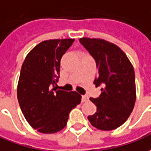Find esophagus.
Segmentation results:
<instances>
[{
	"label": "esophagus",
	"instance_id": "obj_1",
	"mask_svg": "<svg viewBox=\"0 0 151 151\" xmlns=\"http://www.w3.org/2000/svg\"><path fill=\"white\" fill-rule=\"evenodd\" d=\"M88 96H82V102H86V101H88Z\"/></svg>",
	"mask_w": 151,
	"mask_h": 151
}]
</instances>
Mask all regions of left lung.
<instances>
[{"label":"left lung","instance_id":"obj_1","mask_svg":"<svg viewBox=\"0 0 151 151\" xmlns=\"http://www.w3.org/2000/svg\"><path fill=\"white\" fill-rule=\"evenodd\" d=\"M96 61L98 75L94 84L102 86L97 98H90L96 112L87 119L93 127L114 130L125 123L134 108L136 85L133 67L119 47L102 39H79Z\"/></svg>","mask_w":151,"mask_h":151}]
</instances>
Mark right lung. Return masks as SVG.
<instances>
[{"label":"right lung","instance_id":"1","mask_svg":"<svg viewBox=\"0 0 151 151\" xmlns=\"http://www.w3.org/2000/svg\"><path fill=\"white\" fill-rule=\"evenodd\" d=\"M74 39H55L39 43L22 65L17 97L23 114L34 129L55 133L67 124L69 113L80 104L76 91L57 89L60 60Z\"/></svg>","mask_w":151,"mask_h":151}]
</instances>
